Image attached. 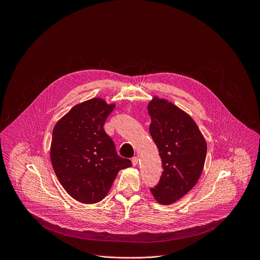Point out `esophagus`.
<instances>
[{
	"instance_id": "34e87169",
	"label": "esophagus",
	"mask_w": 260,
	"mask_h": 260,
	"mask_svg": "<svg viewBox=\"0 0 260 260\" xmlns=\"http://www.w3.org/2000/svg\"><path fill=\"white\" fill-rule=\"evenodd\" d=\"M138 162H139V158H138L137 156H135V157L132 158V164H133L134 167H136V166L138 165Z\"/></svg>"
}]
</instances>
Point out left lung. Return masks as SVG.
Masks as SVG:
<instances>
[{
    "label": "left lung",
    "mask_w": 260,
    "mask_h": 260,
    "mask_svg": "<svg viewBox=\"0 0 260 260\" xmlns=\"http://www.w3.org/2000/svg\"><path fill=\"white\" fill-rule=\"evenodd\" d=\"M150 135L158 148L164 171L150 189L160 205H172L199 181L205 166L207 142L196 121L183 110L154 95L147 106Z\"/></svg>",
    "instance_id": "obj_1"
}]
</instances>
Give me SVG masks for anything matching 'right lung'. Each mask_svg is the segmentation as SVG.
I'll return each instance as SVG.
<instances>
[{
	"instance_id": "right-lung-1",
	"label": "right lung",
	"mask_w": 260,
	"mask_h": 260,
	"mask_svg": "<svg viewBox=\"0 0 260 260\" xmlns=\"http://www.w3.org/2000/svg\"><path fill=\"white\" fill-rule=\"evenodd\" d=\"M115 104L93 98L74 106L54 125L50 160L64 190L82 204H95L108 194L120 170L132 167L117 155L103 126Z\"/></svg>"
}]
</instances>
